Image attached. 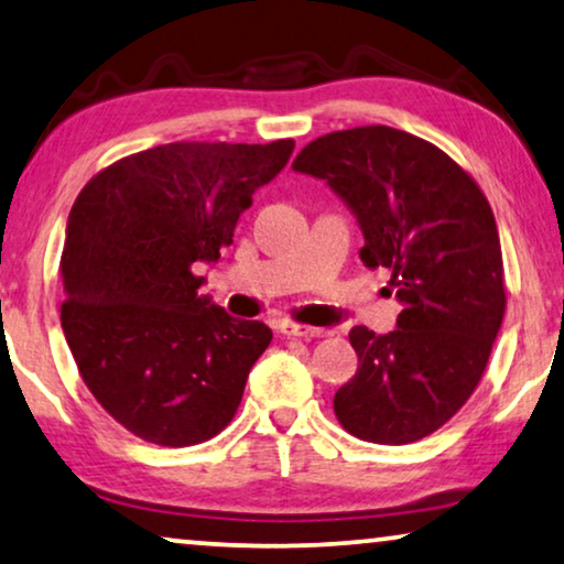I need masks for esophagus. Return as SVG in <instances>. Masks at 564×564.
<instances>
[{"mask_svg": "<svg viewBox=\"0 0 564 564\" xmlns=\"http://www.w3.org/2000/svg\"><path fill=\"white\" fill-rule=\"evenodd\" d=\"M285 337L291 339H319L327 335V332L319 329V327H306V324H285V327L281 329Z\"/></svg>", "mask_w": 564, "mask_h": 564, "instance_id": "1", "label": "esophagus"}]
</instances>
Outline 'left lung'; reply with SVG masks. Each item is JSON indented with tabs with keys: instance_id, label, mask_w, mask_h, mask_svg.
Returning <instances> with one entry per match:
<instances>
[{
	"instance_id": "obj_1",
	"label": "left lung",
	"mask_w": 564,
	"mask_h": 564,
	"mask_svg": "<svg viewBox=\"0 0 564 564\" xmlns=\"http://www.w3.org/2000/svg\"><path fill=\"white\" fill-rule=\"evenodd\" d=\"M293 169L324 178L358 214L370 271L388 268L395 329H350L360 358L335 393L345 432L376 444L430 437L465 406L506 312L494 209L463 165L386 124L322 134Z\"/></svg>"
}]
</instances>
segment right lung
Instances as JSON below:
<instances>
[{"label": "right lung", "instance_id": "obj_1", "mask_svg": "<svg viewBox=\"0 0 564 564\" xmlns=\"http://www.w3.org/2000/svg\"><path fill=\"white\" fill-rule=\"evenodd\" d=\"M291 153V138L169 142L101 169L70 206L63 335L86 388L134 437L192 447L235 419L273 335L212 304L194 263L232 245L256 188Z\"/></svg>", "mask_w": 564, "mask_h": 564}]
</instances>
